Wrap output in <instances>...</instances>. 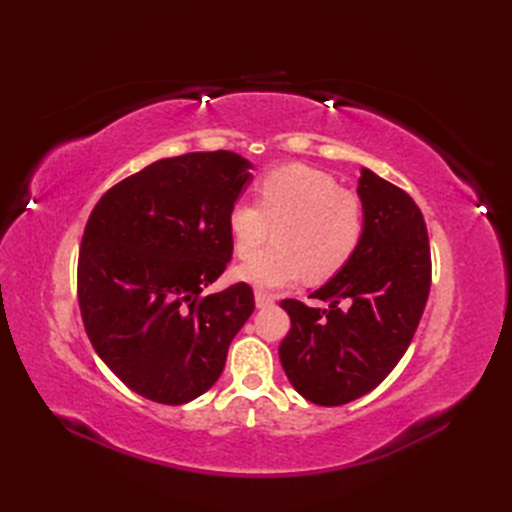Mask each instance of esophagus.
Instances as JSON below:
<instances>
[{
	"mask_svg": "<svg viewBox=\"0 0 512 512\" xmlns=\"http://www.w3.org/2000/svg\"><path fill=\"white\" fill-rule=\"evenodd\" d=\"M273 303H275V297H273V295H268V292H264V290H257V292H255V306H257V308L273 306Z\"/></svg>",
	"mask_w": 512,
	"mask_h": 512,
	"instance_id": "1",
	"label": "esophagus"
}]
</instances>
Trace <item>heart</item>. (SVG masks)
<instances>
[{
	"label": "heart",
	"instance_id": "b5f03b06",
	"mask_svg": "<svg viewBox=\"0 0 512 512\" xmlns=\"http://www.w3.org/2000/svg\"><path fill=\"white\" fill-rule=\"evenodd\" d=\"M276 228V246L237 268L257 288H281L306 275L334 277L350 262L365 231L363 202L328 173L306 165L279 167L257 184V206L235 204L226 228L237 257L254 255Z\"/></svg>",
	"mask_w": 512,
	"mask_h": 512
}]
</instances>
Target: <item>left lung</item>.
Wrapping results in <instances>:
<instances>
[{
  "instance_id": "left-lung-1",
  "label": "left lung",
  "mask_w": 512,
  "mask_h": 512,
  "mask_svg": "<svg viewBox=\"0 0 512 512\" xmlns=\"http://www.w3.org/2000/svg\"><path fill=\"white\" fill-rule=\"evenodd\" d=\"M358 198L365 213L361 244L310 295L330 306L281 301L290 332L279 361L292 387L323 407L345 405L383 383L407 352L431 288L429 235L418 204L369 169L361 171Z\"/></svg>"
}]
</instances>
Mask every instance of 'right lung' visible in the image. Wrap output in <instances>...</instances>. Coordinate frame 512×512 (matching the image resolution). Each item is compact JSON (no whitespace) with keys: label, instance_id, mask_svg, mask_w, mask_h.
Segmentation results:
<instances>
[{"label":"right lung","instance_id":"right-lung-1","mask_svg":"<svg viewBox=\"0 0 512 512\" xmlns=\"http://www.w3.org/2000/svg\"><path fill=\"white\" fill-rule=\"evenodd\" d=\"M248 169L224 149L158 160L105 191L85 224L76 270L85 332L147 400L184 405L211 389L255 310L244 281L202 297L231 262L226 215Z\"/></svg>","mask_w":512,"mask_h":512}]
</instances>
